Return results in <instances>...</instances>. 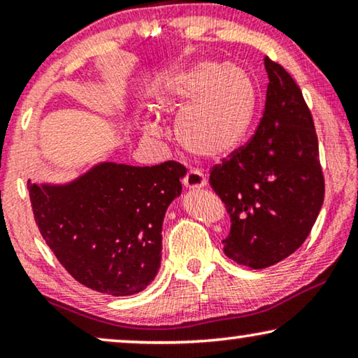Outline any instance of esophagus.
Listing matches in <instances>:
<instances>
[{"mask_svg":"<svg viewBox=\"0 0 358 358\" xmlns=\"http://www.w3.org/2000/svg\"><path fill=\"white\" fill-rule=\"evenodd\" d=\"M183 183L186 188L189 189H199V188H204L206 183H208V178H206V175L201 172L199 169H189L185 175Z\"/></svg>","mask_w":358,"mask_h":358,"instance_id":"esophagus-1","label":"esophagus"}]
</instances>
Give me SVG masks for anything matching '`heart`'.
I'll return each mask as SVG.
<instances>
[{
  "label": "heart",
  "mask_w": 358,
  "mask_h": 358,
  "mask_svg": "<svg viewBox=\"0 0 358 358\" xmlns=\"http://www.w3.org/2000/svg\"><path fill=\"white\" fill-rule=\"evenodd\" d=\"M253 79L236 64L201 62L169 80L164 108L181 110L175 136L191 154L220 159L230 154L253 122Z\"/></svg>",
  "instance_id": "b5f03b06"
}]
</instances>
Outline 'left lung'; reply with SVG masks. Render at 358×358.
<instances>
[{
  "label": "left lung",
  "mask_w": 358,
  "mask_h": 358,
  "mask_svg": "<svg viewBox=\"0 0 358 358\" xmlns=\"http://www.w3.org/2000/svg\"><path fill=\"white\" fill-rule=\"evenodd\" d=\"M264 66L269 84L259 127L209 177L230 214L224 253L253 269L269 268L299 250L324 199L310 108L280 64L264 58Z\"/></svg>",
  "instance_id": "obj_1"
}]
</instances>
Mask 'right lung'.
<instances>
[{"label":"right lung","instance_id":"obj_1","mask_svg":"<svg viewBox=\"0 0 358 358\" xmlns=\"http://www.w3.org/2000/svg\"><path fill=\"white\" fill-rule=\"evenodd\" d=\"M186 169L102 162L73 180L27 181L35 224L63 268L80 284L113 296L144 290L159 273L162 224L181 194Z\"/></svg>","mask_w":358,"mask_h":358}]
</instances>
